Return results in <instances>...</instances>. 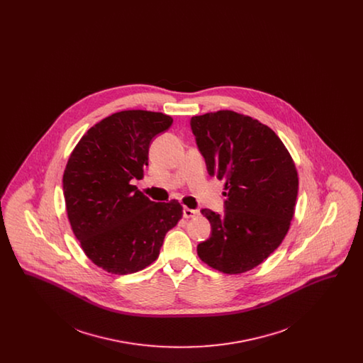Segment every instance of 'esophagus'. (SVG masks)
Wrapping results in <instances>:
<instances>
[{
  "label": "esophagus",
  "mask_w": 363,
  "mask_h": 363,
  "mask_svg": "<svg viewBox=\"0 0 363 363\" xmlns=\"http://www.w3.org/2000/svg\"><path fill=\"white\" fill-rule=\"evenodd\" d=\"M200 212L197 211V209H190V208L185 207L184 208V218H186V219H189V218H194V216H197Z\"/></svg>",
  "instance_id": "34e87169"
}]
</instances>
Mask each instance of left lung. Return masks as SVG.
Here are the masks:
<instances>
[{
	"instance_id": "8db88e82",
	"label": "left lung",
	"mask_w": 363,
	"mask_h": 363,
	"mask_svg": "<svg viewBox=\"0 0 363 363\" xmlns=\"http://www.w3.org/2000/svg\"><path fill=\"white\" fill-rule=\"evenodd\" d=\"M208 174L225 181V213L201 209L211 237L197 255L223 274L259 265L284 240L295 211L298 173L293 157L267 125L231 110L190 120Z\"/></svg>"
}]
</instances>
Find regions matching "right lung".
<instances>
[{
    "instance_id": "right-lung-1",
    "label": "right lung",
    "mask_w": 363,
    "mask_h": 363,
    "mask_svg": "<svg viewBox=\"0 0 363 363\" xmlns=\"http://www.w3.org/2000/svg\"><path fill=\"white\" fill-rule=\"evenodd\" d=\"M172 123L163 113H114L70 154L62 177L68 219L86 257L107 272L128 275L151 265L182 218L177 200L151 201L130 184L144 175L152 138Z\"/></svg>"
}]
</instances>
